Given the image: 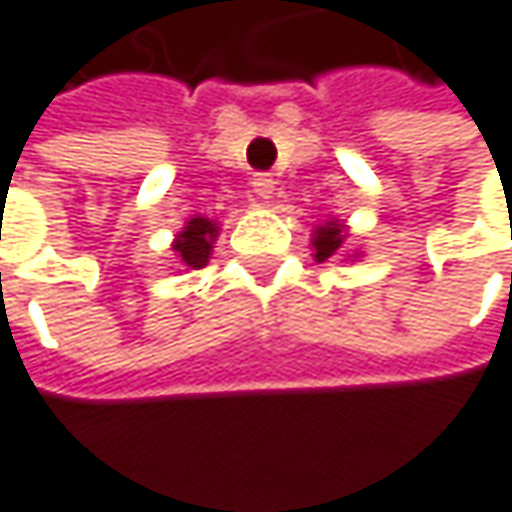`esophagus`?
Listing matches in <instances>:
<instances>
[{"instance_id":"obj_1","label":"esophagus","mask_w":512,"mask_h":512,"mask_svg":"<svg viewBox=\"0 0 512 512\" xmlns=\"http://www.w3.org/2000/svg\"><path fill=\"white\" fill-rule=\"evenodd\" d=\"M251 191L258 194L261 200H270L273 197V191H276V178L273 175H267V172H258L251 178Z\"/></svg>"}]
</instances>
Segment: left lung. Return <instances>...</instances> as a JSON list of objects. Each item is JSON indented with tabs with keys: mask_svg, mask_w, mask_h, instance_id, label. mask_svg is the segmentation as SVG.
Returning <instances> with one entry per match:
<instances>
[{
	"mask_svg": "<svg viewBox=\"0 0 512 512\" xmlns=\"http://www.w3.org/2000/svg\"><path fill=\"white\" fill-rule=\"evenodd\" d=\"M346 242V227L340 221H327V224H318L315 227V236H312V248H315V261H327V258H337L340 248Z\"/></svg>",
	"mask_w": 512,
	"mask_h": 512,
	"instance_id": "obj_1",
	"label": "left lung"
}]
</instances>
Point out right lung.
<instances>
[{
  "instance_id": "add662e5",
  "label": "right lung",
  "mask_w": 512,
  "mask_h": 512,
  "mask_svg": "<svg viewBox=\"0 0 512 512\" xmlns=\"http://www.w3.org/2000/svg\"><path fill=\"white\" fill-rule=\"evenodd\" d=\"M215 236H218V224L215 221H209L203 215L191 218L185 227H181V233L175 236V242H172L175 258L185 264V267H191V270L206 267L209 264V254H212Z\"/></svg>"
}]
</instances>
